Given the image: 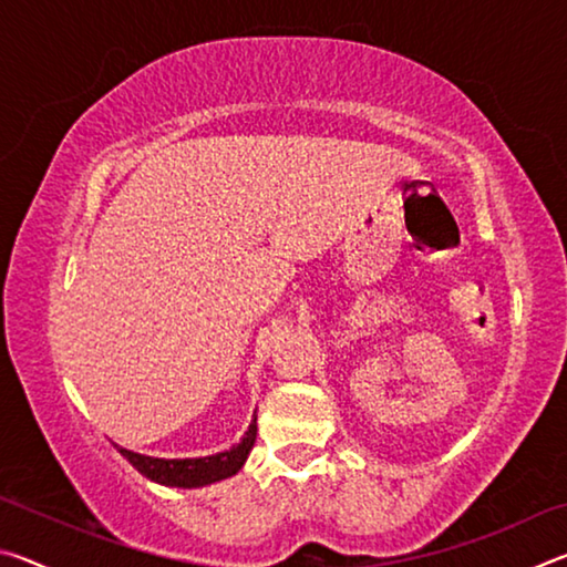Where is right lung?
<instances>
[{"label": "right lung", "mask_w": 567, "mask_h": 567, "mask_svg": "<svg viewBox=\"0 0 567 567\" xmlns=\"http://www.w3.org/2000/svg\"><path fill=\"white\" fill-rule=\"evenodd\" d=\"M257 437V417L249 422L245 435L239 437V443L223 453L205 455V457H152L134 453V450L114 445L122 453V457L130 460V465L137 473L145 475L147 480H155L159 485L167 487H205L219 483L237 475L243 470L249 450L255 445Z\"/></svg>", "instance_id": "1"}]
</instances>
